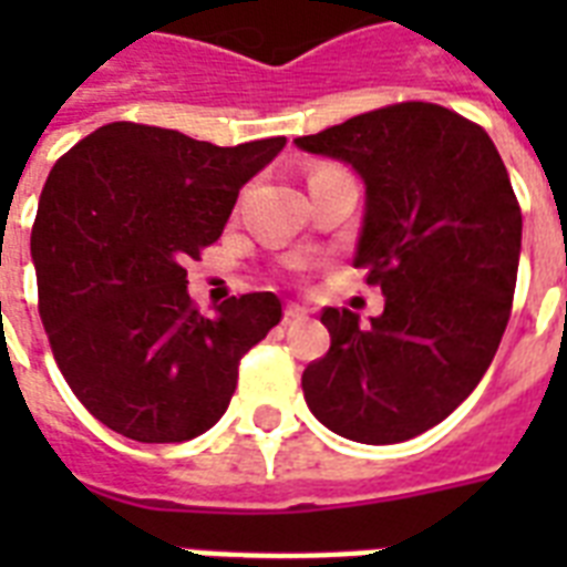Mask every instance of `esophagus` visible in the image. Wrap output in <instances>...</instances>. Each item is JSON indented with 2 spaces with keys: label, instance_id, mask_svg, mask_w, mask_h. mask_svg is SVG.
<instances>
[{
  "label": "esophagus",
  "instance_id": "34e87169",
  "mask_svg": "<svg viewBox=\"0 0 567 567\" xmlns=\"http://www.w3.org/2000/svg\"><path fill=\"white\" fill-rule=\"evenodd\" d=\"M309 318V311L302 309V306H285V323H302V320Z\"/></svg>",
  "mask_w": 567,
  "mask_h": 567
}]
</instances>
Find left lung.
Instances as JSON below:
<instances>
[{"mask_svg": "<svg viewBox=\"0 0 567 567\" xmlns=\"http://www.w3.org/2000/svg\"><path fill=\"white\" fill-rule=\"evenodd\" d=\"M293 144L364 179L353 265L385 293L371 327L323 309L332 347L302 371L306 403L350 441H409L474 391L509 323L520 205L506 164L483 126L435 102H396Z\"/></svg>", "mask_w": 567, "mask_h": 567, "instance_id": "left-lung-1", "label": "left lung"}]
</instances>
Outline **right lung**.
Segmentation results:
<instances>
[{"mask_svg":"<svg viewBox=\"0 0 567 567\" xmlns=\"http://www.w3.org/2000/svg\"><path fill=\"white\" fill-rule=\"evenodd\" d=\"M282 146H214L120 120L52 167L31 226L40 320L66 385L109 430L144 444L212 430L240 359L282 320L270 291L203 315L185 270Z\"/></svg>","mask_w":567,"mask_h":567,"instance_id":"1","label":"right lung"}]
</instances>
